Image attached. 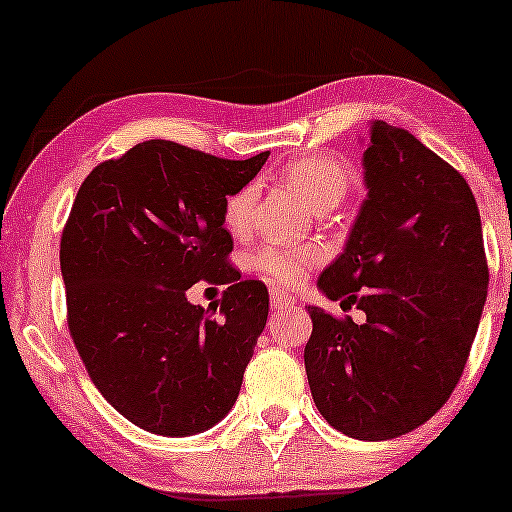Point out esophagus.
<instances>
[{"label": "esophagus", "instance_id": "esophagus-1", "mask_svg": "<svg viewBox=\"0 0 512 512\" xmlns=\"http://www.w3.org/2000/svg\"><path fill=\"white\" fill-rule=\"evenodd\" d=\"M270 305L272 310H286V307H293L296 305V300H293L291 296H286V293L282 289H272L270 291Z\"/></svg>", "mask_w": 512, "mask_h": 512}]
</instances>
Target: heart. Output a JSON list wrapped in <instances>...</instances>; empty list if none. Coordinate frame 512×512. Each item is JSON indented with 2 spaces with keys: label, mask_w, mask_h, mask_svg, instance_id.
Wrapping results in <instances>:
<instances>
[{
  "label": "heart",
  "mask_w": 512,
  "mask_h": 512,
  "mask_svg": "<svg viewBox=\"0 0 512 512\" xmlns=\"http://www.w3.org/2000/svg\"><path fill=\"white\" fill-rule=\"evenodd\" d=\"M282 179L286 184L296 188L303 195L307 205L317 212L333 209L338 202L345 198L349 186H352V170L347 163L338 158L319 156V153H307V156L293 158L289 165L282 170ZM256 205V186H242L235 193H230L223 202V223L233 235H244L251 228ZM321 258L317 247H268L258 249L251 256V265L261 275L270 277L272 282L279 284H296L305 275L312 263Z\"/></svg>",
  "instance_id": "heart-1"
}]
</instances>
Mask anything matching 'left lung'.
I'll list each match as a JSON object with an SVG mask.
<instances>
[{"mask_svg": "<svg viewBox=\"0 0 512 512\" xmlns=\"http://www.w3.org/2000/svg\"><path fill=\"white\" fill-rule=\"evenodd\" d=\"M366 200L319 291L363 324L307 307L305 370L333 429L389 440L443 408L487 298L482 223L466 179L408 130L370 123Z\"/></svg>", "mask_w": 512, "mask_h": 512, "instance_id": "8db88e82", "label": "left lung"}]
</instances>
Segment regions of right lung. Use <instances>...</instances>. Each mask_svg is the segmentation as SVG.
<instances>
[{"label": "right lung", "mask_w": 512, "mask_h": 512, "mask_svg": "<svg viewBox=\"0 0 512 512\" xmlns=\"http://www.w3.org/2000/svg\"><path fill=\"white\" fill-rule=\"evenodd\" d=\"M270 153L223 160L151 139L83 181L60 242L67 324L90 380L139 429L184 438L228 415L268 321L263 282H237L223 202ZM200 278L231 282L222 317L193 306Z\"/></svg>", "instance_id": "add662e5"}]
</instances>
